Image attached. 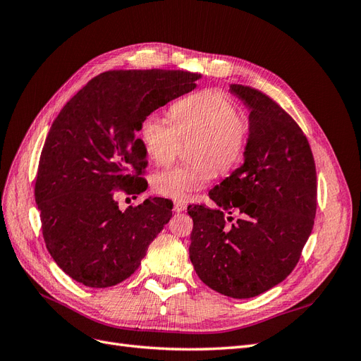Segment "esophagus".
<instances>
[{"mask_svg":"<svg viewBox=\"0 0 361 361\" xmlns=\"http://www.w3.org/2000/svg\"><path fill=\"white\" fill-rule=\"evenodd\" d=\"M185 209H187V204L182 203V202H174L173 203V211L174 212H183Z\"/></svg>","mask_w":361,"mask_h":361,"instance_id":"esophagus-1","label":"esophagus"}]
</instances>
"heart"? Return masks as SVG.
<instances>
[{"label":"heart","mask_w":361,"mask_h":361,"mask_svg":"<svg viewBox=\"0 0 361 361\" xmlns=\"http://www.w3.org/2000/svg\"><path fill=\"white\" fill-rule=\"evenodd\" d=\"M171 121L159 114L147 116L140 138L149 158L167 166L179 155L182 143H191L195 166L170 167L154 176V188L161 195L187 200L214 179L231 173L243 161L251 135L250 118L221 90H202L171 106Z\"/></svg>","instance_id":"b5f03b06"}]
</instances>
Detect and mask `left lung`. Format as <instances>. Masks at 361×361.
<instances>
[{
  "instance_id": "8db88e82",
  "label": "left lung",
  "mask_w": 361,
  "mask_h": 361,
  "mask_svg": "<svg viewBox=\"0 0 361 361\" xmlns=\"http://www.w3.org/2000/svg\"><path fill=\"white\" fill-rule=\"evenodd\" d=\"M231 92L248 106L251 135L243 166L209 191L215 209L188 206L190 259L206 286L251 298L298 264L314 223L316 169L301 128L274 99L241 84Z\"/></svg>"
}]
</instances>
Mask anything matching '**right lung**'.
I'll return each instance as SVG.
<instances>
[{
	"mask_svg": "<svg viewBox=\"0 0 361 361\" xmlns=\"http://www.w3.org/2000/svg\"><path fill=\"white\" fill-rule=\"evenodd\" d=\"M200 73L108 71L94 76L54 120L35 187L42 233L56 264L89 288L126 280L171 218L167 199L125 212L116 191L140 194L147 166L137 133L159 106L194 90Z\"/></svg>",
	"mask_w": 361,
	"mask_h": 361,
	"instance_id": "obj_1",
	"label": "right lung"
}]
</instances>
